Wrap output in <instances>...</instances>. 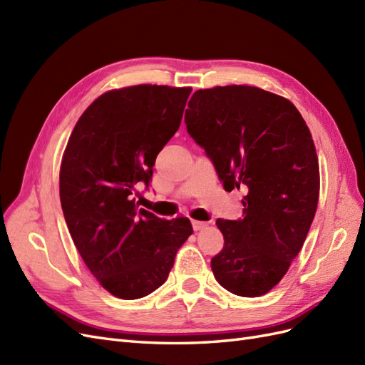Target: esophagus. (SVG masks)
<instances>
[{
  "instance_id": "1",
  "label": "esophagus",
  "mask_w": 365,
  "mask_h": 365,
  "mask_svg": "<svg viewBox=\"0 0 365 365\" xmlns=\"http://www.w3.org/2000/svg\"><path fill=\"white\" fill-rule=\"evenodd\" d=\"M208 225V222H201V220H192V227L195 231H200L202 228H205Z\"/></svg>"
}]
</instances>
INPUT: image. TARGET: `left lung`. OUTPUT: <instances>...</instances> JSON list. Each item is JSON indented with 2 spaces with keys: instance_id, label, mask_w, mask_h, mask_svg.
Segmentation results:
<instances>
[{
  "instance_id": "8db88e82",
  "label": "left lung",
  "mask_w": 365,
  "mask_h": 365,
  "mask_svg": "<svg viewBox=\"0 0 365 365\" xmlns=\"http://www.w3.org/2000/svg\"><path fill=\"white\" fill-rule=\"evenodd\" d=\"M184 120L224 189L247 192L244 217L216 220L225 242L212 259L215 279L240 297L267 294L288 272L317 212L311 132L289 101L245 85L196 91Z\"/></svg>"
}]
</instances>
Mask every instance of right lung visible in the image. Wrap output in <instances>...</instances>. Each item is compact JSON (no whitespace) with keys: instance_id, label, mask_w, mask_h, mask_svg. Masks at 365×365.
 <instances>
[{"instance_id":"obj_1","label":"right lung","mask_w":365,"mask_h":365,"mask_svg":"<svg viewBox=\"0 0 365 365\" xmlns=\"http://www.w3.org/2000/svg\"><path fill=\"white\" fill-rule=\"evenodd\" d=\"M192 88L137 85L108 91L77 121L59 175L65 222L103 288L135 300L168 280L190 220H165L132 200L149 189L160 150L181 125Z\"/></svg>"}]
</instances>
